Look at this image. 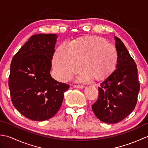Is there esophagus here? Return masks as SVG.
Wrapping results in <instances>:
<instances>
[{
	"label": "esophagus",
	"mask_w": 148,
	"mask_h": 148,
	"mask_svg": "<svg viewBox=\"0 0 148 148\" xmlns=\"http://www.w3.org/2000/svg\"><path fill=\"white\" fill-rule=\"evenodd\" d=\"M74 88H79V89H83L84 86H79V85H74Z\"/></svg>",
	"instance_id": "1"
}]
</instances>
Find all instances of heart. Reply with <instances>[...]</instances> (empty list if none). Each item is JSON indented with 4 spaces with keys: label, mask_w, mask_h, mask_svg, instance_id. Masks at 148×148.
Here are the masks:
<instances>
[{
    "label": "heart",
    "mask_w": 148,
    "mask_h": 148,
    "mask_svg": "<svg viewBox=\"0 0 148 148\" xmlns=\"http://www.w3.org/2000/svg\"><path fill=\"white\" fill-rule=\"evenodd\" d=\"M118 61L116 48L104 39L95 36L80 37L70 43L60 44L52 60L53 69L62 81L70 79L79 70L84 71L77 77L79 82H87L93 77L103 80L115 71Z\"/></svg>",
    "instance_id": "obj_1"
}]
</instances>
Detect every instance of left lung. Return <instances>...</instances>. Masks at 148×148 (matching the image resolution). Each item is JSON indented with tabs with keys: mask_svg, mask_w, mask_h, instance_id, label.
<instances>
[{
	"mask_svg": "<svg viewBox=\"0 0 148 148\" xmlns=\"http://www.w3.org/2000/svg\"><path fill=\"white\" fill-rule=\"evenodd\" d=\"M114 39L118 53L116 69L98 87V100L92 105L97 118L109 124L121 121L133 111L140 90L136 64L123 42L116 36Z\"/></svg>",
	"mask_w": 148,
	"mask_h": 148,
	"instance_id": "obj_1",
	"label": "left lung"
}]
</instances>
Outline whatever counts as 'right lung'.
<instances>
[{
    "label": "right lung",
    "instance_id": "obj_1",
    "mask_svg": "<svg viewBox=\"0 0 148 148\" xmlns=\"http://www.w3.org/2000/svg\"><path fill=\"white\" fill-rule=\"evenodd\" d=\"M56 34L34 35L12 58L9 88L14 108L33 121L53 117L60 108L69 85L51 77Z\"/></svg>",
    "mask_w": 148,
    "mask_h": 148
}]
</instances>
